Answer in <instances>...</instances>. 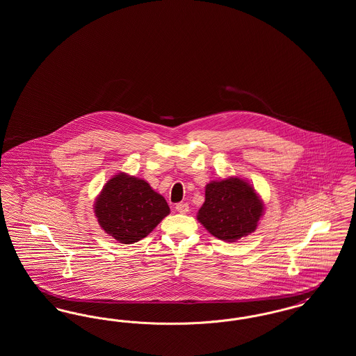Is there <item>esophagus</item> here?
Returning a JSON list of instances; mask_svg holds the SVG:
<instances>
[{
    "label": "esophagus",
    "instance_id": "34e87169",
    "mask_svg": "<svg viewBox=\"0 0 356 356\" xmlns=\"http://www.w3.org/2000/svg\"><path fill=\"white\" fill-rule=\"evenodd\" d=\"M176 211L179 213H186L189 211V205L186 203H179L176 204Z\"/></svg>",
    "mask_w": 356,
    "mask_h": 356
}]
</instances>
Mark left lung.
<instances>
[{"mask_svg":"<svg viewBox=\"0 0 356 356\" xmlns=\"http://www.w3.org/2000/svg\"><path fill=\"white\" fill-rule=\"evenodd\" d=\"M263 209L254 186L243 179L229 177L207 184L197 220L211 235L224 241H236L254 232Z\"/></svg>","mask_w":356,"mask_h":356,"instance_id":"obj_1","label":"left lung"}]
</instances>
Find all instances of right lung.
Listing matches in <instances>:
<instances>
[{"instance_id": "1", "label": "right lung", "mask_w": 356, "mask_h": 356, "mask_svg": "<svg viewBox=\"0 0 356 356\" xmlns=\"http://www.w3.org/2000/svg\"><path fill=\"white\" fill-rule=\"evenodd\" d=\"M170 212L165 199L152 186L127 173L113 176L95 203L102 229L122 244L148 236Z\"/></svg>"}]
</instances>
